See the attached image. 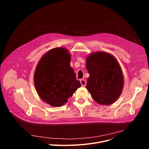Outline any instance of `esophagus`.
Segmentation results:
<instances>
[{
  "mask_svg": "<svg viewBox=\"0 0 149 149\" xmlns=\"http://www.w3.org/2000/svg\"><path fill=\"white\" fill-rule=\"evenodd\" d=\"M80 82H81V86H82V87H86V84H87V82H86V80H84V79H81Z\"/></svg>",
  "mask_w": 149,
  "mask_h": 149,
  "instance_id": "1",
  "label": "esophagus"
}]
</instances>
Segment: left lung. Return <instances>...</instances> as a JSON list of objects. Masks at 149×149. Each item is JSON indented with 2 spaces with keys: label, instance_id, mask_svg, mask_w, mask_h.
<instances>
[{
  "label": "left lung",
  "instance_id": "1",
  "mask_svg": "<svg viewBox=\"0 0 149 149\" xmlns=\"http://www.w3.org/2000/svg\"><path fill=\"white\" fill-rule=\"evenodd\" d=\"M86 67L90 74L86 88L93 99L102 105L114 103L124 86L123 74L117 59L108 52H94L87 56Z\"/></svg>",
  "mask_w": 149,
  "mask_h": 149
}]
</instances>
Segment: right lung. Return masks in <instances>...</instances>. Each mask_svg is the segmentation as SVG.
<instances>
[{
	"instance_id": "right-lung-1",
	"label": "right lung",
	"mask_w": 149,
	"mask_h": 149,
	"mask_svg": "<svg viewBox=\"0 0 149 149\" xmlns=\"http://www.w3.org/2000/svg\"><path fill=\"white\" fill-rule=\"evenodd\" d=\"M71 54L63 47L50 49L41 57L35 68L33 79L41 100L52 107L68 102L81 83L70 66Z\"/></svg>"
}]
</instances>
